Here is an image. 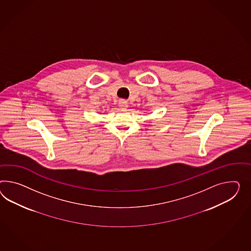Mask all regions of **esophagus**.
<instances>
[{
    "label": "esophagus",
    "mask_w": 251,
    "mask_h": 251,
    "mask_svg": "<svg viewBox=\"0 0 251 251\" xmlns=\"http://www.w3.org/2000/svg\"><path fill=\"white\" fill-rule=\"evenodd\" d=\"M118 103H119V106H120L122 109H126V108L128 107V103H127V101H126V100H120Z\"/></svg>",
    "instance_id": "34e87169"
}]
</instances>
